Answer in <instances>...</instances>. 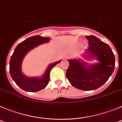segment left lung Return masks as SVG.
<instances>
[{
	"instance_id": "obj_1",
	"label": "left lung",
	"mask_w": 122,
	"mask_h": 122,
	"mask_svg": "<svg viewBox=\"0 0 122 122\" xmlns=\"http://www.w3.org/2000/svg\"><path fill=\"white\" fill-rule=\"evenodd\" d=\"M87 49L82 54L86 60L97 59L98 63L88 64L82 59H69L66 76L71 84L79 90H93L104 84L115 68V56L107 44L93 35L86 36Z\"/></svg>"
}]
</instances>
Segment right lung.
<instances>
[{"instance_id":"1","label":"right lung","mask_w":122,"mask_h":122,"mask_svg":"<svg viewBox=\"0 0 122 122\" xmlns=\"http://www.w3.org/2000/svg\"><path fill=\"white\" fill-rule=\"evenodd\" d=\"M50 40V38L35 35L27 38L15 48L10 61V73L13 80L22 90L36 92L45 89L49 81L51 70L62 61V60H59L49 65L43 75L41 77H28L22 72V62L25 55L38 46L48 43Z\"/></svg>"}]
</instances>
